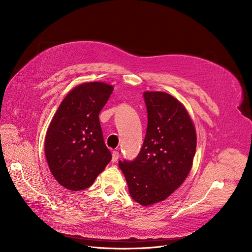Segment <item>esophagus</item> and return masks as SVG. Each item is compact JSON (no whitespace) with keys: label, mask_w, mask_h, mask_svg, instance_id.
Segmentation results:
<instances>
[{"label":"esophagus","mask_w":252,"mask_h":252,"mask_svg":"<svg viewBox=\"0 0 252 252\" xmlns=\"http://www.w3.org/2000/svg\"><path fill=\"white\" fill-rule=\"evenodd\" d=\"M118 158H119V153L117 151H113L112 152V159H111V161L112 162H116L118 160Z\"/></svg>","instance_id":"1"}]
</instances>
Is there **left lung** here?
Instances as JSON below:
<instances>
[{
	"label": "left lung",
	"mask_w": 252,
	"mask_h": 252,
	"mask_svg": "<svg viewBox=\"0 0 252 252\" xmlns=\"http://www.w3.org/2000/svg\"><path fill=\"white\" fill-rule=\"evenodd\" d=\"M148 125L134 160H119L128 192L143 206L165 200L189 175L196 131L183 104L164 92H145Z\"/></svg>",
	"instance_id": "8db88e82"
}]
</instances>
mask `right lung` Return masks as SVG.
Segmentation results:
<instances>
[{
    "mask_svg": "<svg viewBox=\"0 0 252 252\" xmlns=\"http://www.w3.org/2000/svg\"><path fill=\"white\" fill-rule=\"evenodd\" d=\"M113 87L86 83L75 87L61 102L49 126L45 153L52 175L64 188H89L110 160L99 113Z\"/></svg>",
    "mask_w": 252,
    "mask_h": 252,
    "instance_id": "add662e5",
    "label": "right lung"
}]
</instances>
